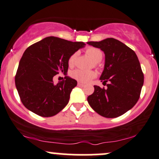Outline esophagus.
Returning a JSON list of instances; mask_svg holds the SVG:
<instances>
[{"instance_id":"esophagus-1","label":"esophagus","mask_w":159,"mask_h":159,"mask_svg":"<svg viewBox=\"0 0 159 159\" xmlns=\"http://www.w3.org/2000/svg\"><path fill=\"white\" fill-rule=\"evenodd\" d=\"M78 87H84V84H81V83H80V82H78Z\"/></svg>"}]
</instances>
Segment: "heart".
<instances>
[{"instance_id": "b5f03b06", "label": "heart", "mask_w": 159, "mask_h": 159, "mask_svg": "<svg viewBox=\"0 0 159 159\" xmlns=\"http://www.w3.org/2000/svg\"><path fill=\"white\" fill-rule=\"evenodd\" d=\"M86 53L87 54L91 59L93 61L95 64L96 65V63H98L102 61L103 57V53L100 49L94 48V47H88L86 49ZM78 53L75 52L69 57L68 60V63L69 66H73L75 63L76 59H77ZM97 74L95 71H85L83 69H75L71 72V76L74 79L77 80L78 81L81 82V83H89L91 80L93 79L96 77Z\"/></svg>"}]
</instances>
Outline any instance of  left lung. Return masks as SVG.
<instances>
[{
    "label": "left lung",
    "mask_w": 159,
    "mask_h": 159,
    "mask_svg": "<svg viewBox=\"0 0 159 159\" xmlns=\"http://www.w3.org/2000/svg\"><path fill=\"white\" fill-rule=\"evenodd\" d=\"M103 51L105 63L100 80L107 88L94 86L93 93L87 97L89 105L101 116L115 118L134 106L143 84V73L135 52L114 38L88 42Z\"/></svg>",
    "instance_id": "obj_1"
}]
</instances>
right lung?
<instances>
[{"instance_id":"1","label":"right lung","mask_w":159,"mask_h":159,"mask_svg":"<svg viewBox=\"0 0 159 159\" xmlns=\"http://www.w3.org/2000/svg\"><path fill=\"white\" fill-rule=\"evenodd\" d=\"M84 45L83 42L48 36L25 50L15 83L26 108L44 117L54 116L64 108L77 81L66 76L65 80L54 84L53 77L59 72L66 73L69 57Z\"/></svg>"}]
</instances>
